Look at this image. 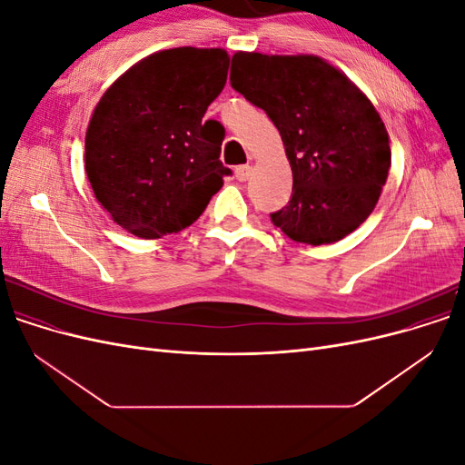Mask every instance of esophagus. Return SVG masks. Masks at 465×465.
<instances>
[{"mask_svg":"<svg viewBox=\"0 0 465 465\" xmlns=\"http://www.w3.org/2000/svg\"><path fill=\"white\" fill-rule=\"evenodd\" d=\"M252 174V166L250 164H242V166H236L234 168V176L238 182H246Z\"/></svg>","mask_w":465,"mask_h":465,"instance_id":"1","label":"esophagus"}]
</instances>
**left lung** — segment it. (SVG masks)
Here are the masks:
<instances>
[{
    "mask_svg": "<svg viewBox=\"0 0 465 465\" xmlns=\"http://www.w3.org/2000/svg\"><path fill=\"white\" fill-rule=\"evenodd\" d=\"M231 85L265 110L292 171L289 205L272 223L291 241L331 244L367 221L386 184V125L353 81L312 54L236 52Z\"/></svg>",
    "mask_w": 465,
    "mask_h": 465,
    "instance_id": "left-lung-1",
    "label": "left lung"
}]
</instances>
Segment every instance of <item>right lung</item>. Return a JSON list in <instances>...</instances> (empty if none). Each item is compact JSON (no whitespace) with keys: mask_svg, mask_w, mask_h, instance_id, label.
Returning a JSON list of instances; mask_svg holds the SVG:
<instances>
[{"mask_svg":"<svg viewBox=\"0 0 465 465\" xmlns=\"http://www.w3.org/2000/svg\"><path fill=\"white\" fill-rule=\"evenodd\" d=\"M223 48H171L134 64L94 106L85 171L122 229L161 238L190 227L231 168L219 161L223 128L207 132V106L227 83Z\"/></svg>","mask_w":465,"mask_h":465,"instance_id":"add662e5","label":"right lung"}]
</instances>
